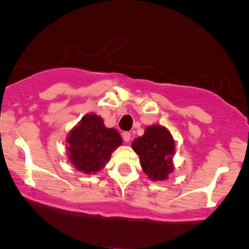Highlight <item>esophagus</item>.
<instances>
[{
	"label": "esophagus",
	"instance_id": "34e87169",
	"mask_svg": "<svg viewBox=\"0 0 249 249\" xmlns=\"http://www.w3.org/2000/svg\"><path fill=\"white\" fill-rule=\"evenodd\" d=\"M122 138H124V140L125 142H129L130 133L129 132H124V133H122Z\"/></svg>",
	"mask_w": 249,
	"mask_h": 249
}]
</instances>
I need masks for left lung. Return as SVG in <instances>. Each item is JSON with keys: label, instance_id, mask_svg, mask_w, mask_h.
<instances>
[{"label": "left lung", "instance_id": "left-lung-1", "mask_svg": "<svg viewBox=\"0 0 249 249\" xmlns=\"http://www.w3.org/2000/svg\"><path fill=\"white\" fill-rule=\"evenodd\" d=\"M132 148L140 158L143 173L153 181H163L173 173L175 142L166 128L151 125L145 134L132 142Z\"/></svg>", "mask_w": 249, "mask_h": 249}]
</instances>
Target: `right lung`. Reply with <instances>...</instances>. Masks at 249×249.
I'll return each instance as SVG.
<instances>
[{"mask_svg": "<svg viewBox=\"0 0 249 249\" xmlns=\"http://www.w3.org/2000/svg\"><path fill=\"white\" fill-rule=\"evenodd\" d=\"M67 142L71 163L91 174L106 165L112 151L122 143V138L116 129L107 128L101 117L89 114L71 130Z\"/></svg>", "mask_w": 249, "mask_h": 249, "instance_id": "1", "label": "right lung"}]
</instances>
